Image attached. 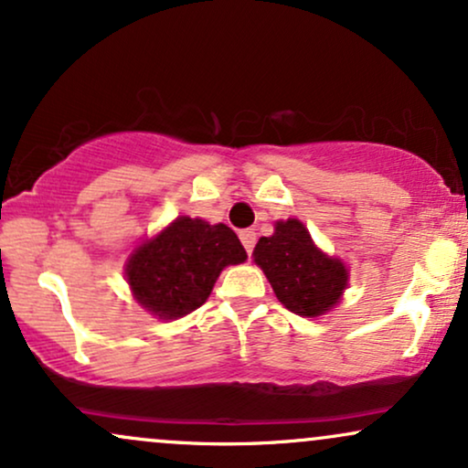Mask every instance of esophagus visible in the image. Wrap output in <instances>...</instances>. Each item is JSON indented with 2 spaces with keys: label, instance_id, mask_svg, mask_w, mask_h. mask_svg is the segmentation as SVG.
I'll list each match as a JSON object with an SVG mask.
<instances>
[{
  "label": "esophagus",
  "instance_id": "obj_1",
  "mask_svg": "<svg viewBox=\"0 0 468 468\" xmlns=\"http://www.w3.org/2000/svg\"><path fill=\"white\" fill-rule=\"evenodd\" d=\"M239 239H241V244H244L246 252H249V255H252V249H255V244H257V233H255V230L244 229L239 233Z\"/></svg>",
  "mask_w": 468,
  "mask_h": 468
}]
</instances>
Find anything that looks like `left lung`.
Instances as JSON below:
<instances>
[{
    "mask_svg": "<svg viewBox=\"0 0 468 468\" xmlns=\"http://www.w3.org/2000/svg\"><path fill=\"white\" fill-rule=\"evenodd\" d=\"M252 257L279 301L298 316H323L346 288L345 263L324 255L296 218L274 224V233L257 241Z\"/></svg>",
    "mask_w": 468,
    "mask_h": 468,
    "instance_id": "left-lung-1",
    "label": "left lung"
}]
</instances>
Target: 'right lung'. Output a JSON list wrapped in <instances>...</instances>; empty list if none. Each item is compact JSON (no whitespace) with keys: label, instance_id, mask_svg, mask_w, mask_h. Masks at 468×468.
Segmentation results:
<instances>
[{"label":"right lung","instance_id":"obj_1","mask_svg":"<svg viewBox=\"0 0 468 468\" xmlns=\"http://www.w3.org/2000/svg\"><path fill=\"white\" fill-rule=\"evenodd\" d=\"M246 257L227 224L180 216L133 252L126 277L139 305L163 320H176L198 309L219 272Z\"/></svg>","mask_w":468,"mask_h":468}]
</instances>
